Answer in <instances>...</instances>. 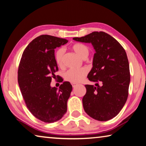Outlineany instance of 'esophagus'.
Segmentation results:
<instances>
[{
    "label": "esophagus",
    "mask_w": 146,
    "mask_h": 146,
    "mask_svg": "<svg viewBox=\"0 0 146 146\" xmlns=\"http://www.w3.org/2000/svg\"><path fill=\"white\" fill-rule=\"evenodd\" d=\"M71 85H72L73 87H75L76 86H77L78 84H76V83H72V84H71Z\"/></svg>",
    "instance_id": "1"
}]
</instances>
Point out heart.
I'll use <instances>...</instances> for the list:
<instances>
[{
  "label": "heart",
  "instance_id": "b5f03b06",
  "mask_svg": "<svg viewBox=\"0 0 146 146\" xmlns=\"http://www.w3.org/2000/svg\"><path fill=\"white\" fill-rule=\"evenodd\" d=\"M71 48L82 59H86L89 54L90 49L86 44L78 43L74 44ZM64 49L60 48L57 49L55 54V59L58 66L62 67L64 65ZM88 73V69L87 68H81L79 69H70L65 72L64 76L66 81L71 83H79L86 78Z\"/></svg>",
  "mask_w": 146,
  "mask_h": 146
}]
</instances>
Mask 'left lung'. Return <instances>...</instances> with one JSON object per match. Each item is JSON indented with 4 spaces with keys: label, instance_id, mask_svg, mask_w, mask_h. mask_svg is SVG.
Listing matches in <instances>:
<instances>
[{
    "label": "left lung",
    "instance_id": "left-lung-1",
    "mask_svg": "<svg viewBox=\"0 0 146 146\" xmlns=\"http://www.w3.org/2000/svg\"><path fill=\"white\" fill-rule=\"evenodd\" d=\"M73 39L91 43L96 51L87 78L96 84L85 85V112L98 121L110 120L119 113L128 96L130 73L125 50L115 39L102 31Z\"/></svg>",
    "mask_w": 146,
    "mask_h": 146
}]
</instances>
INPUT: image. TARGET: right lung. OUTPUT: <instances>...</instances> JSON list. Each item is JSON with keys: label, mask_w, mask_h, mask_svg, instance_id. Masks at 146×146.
Segmentation results:
<instances>
[{"label": "right lung", "mask_w": 146, "mask_h": 146, "mask_svg": "<svg viewBox=\"0 0 146 146\" xmlns=\"http://www.w3.org/2000/svg\"><path fill=\"white\" fill-rule=\"evenodd\" d=\"M68 42L50 35L37 37L23 51L18 66V82L25 105L34 117L44 123L59 120L67 112L72 86L64 82L57 90L50 87V82L58 71L55 49Z\"/></svg>", "instance_id": "add662e5"}]
</instances>
